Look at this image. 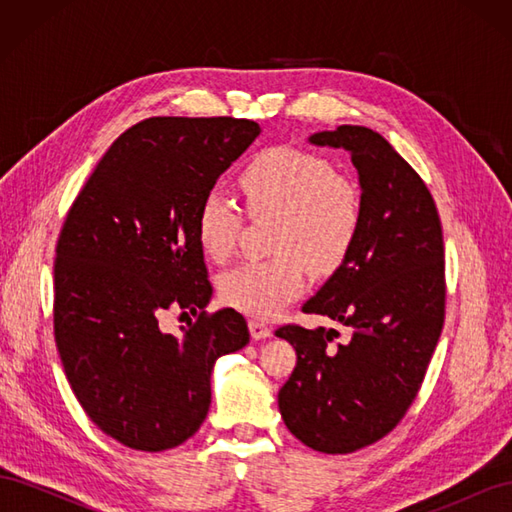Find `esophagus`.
Returning a JSON list of instances; mask_svg holds the SVG:
<instances>
[{
  "mask_svg": "<svg viewBox=\"0 0 512 512\" xmlns=\"http://www.w3.org/2000/svg\"><path fill=\"white\" fill-rule=\"evenodd\" d=\"M250 333L254 339H267L271 337V327L260 320H250Z\"/></svg>",
  "mask_w": 512,
  "mask_h": 512,
  "instance_id": "obj_1",
  "label": "esophagus"
}]
</instances>
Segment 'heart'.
<instances>
[{
  "label": "heart",
  "instance_id": "b5f03b06",
  "mask_svg": "<svg viewBox=\"0 0 512 512\" xmlns=\"http://www.w3.org/2000/svg\"><path fill=\"white\" fill-rule=\"evenodd\" d=\"M252 215H280L271 260H250L220 277L222 301L254 318H271L299 297L309 269L329 273L342 265L359 235L363 196L350 177L314 153L294 147L260 151L241 173ZM241 213L220 190H209L196 215L198 241L213 260L235 250Z\"/></svg>",
  "mask_w": 512,
  "mask_h": 512
}]
</instances>
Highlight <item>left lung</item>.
Segmentation results:
<instances>
[{"mask_svg":"<svg viewBox=\"0 0 512 512\" xmlns=\"http://www.w3.org/2000/svg\"><path fill=\"white\" fill-rule=\"evenodd\" d=\"M350 153L363 220L350 252L312 299L348 329L286 324L275 331L297 352L277 393L286 427L305 446L346 455L384 438L414 401L444 322V243L423 179L378 132L339 126L307 138Z\"/></svg>","mask_w":512,"mask_h":512,"instance_id":"obj_1","label":"left lung"}]
</instances>
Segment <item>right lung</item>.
Wrapping results in <instances>:
<instances>
[{"instance_id": "obj_1", "label": "right lung", "mask_w": 512, "mask_h": 512, "mask_svg": "<svg viewBox=\"0 0 512 512\" xmlns=\"http://www.w3.org/2000/svg\"><path fill=\"white\" fill-rule=\"evenodd\" d=\"M260 126L232 117H151L111 145L72 209L55 256V342L79 404L106 436L158 453L192 438L211 371L250 342L235 309L205 314L196 215ZM170 306L199 320L159 329Z\"/></svg>"}]
</instances>
